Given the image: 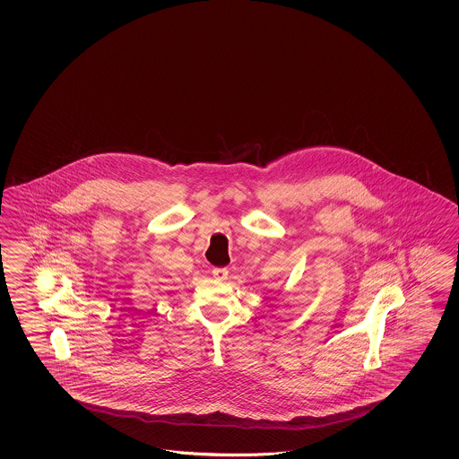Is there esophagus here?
I'll return each mask as SVG.
<instances>
[{
  "label": "esophagus",
  "instance_id": "esophagus-1",
  "mask_svg": "<svg viewBox=\"0 0 459 459\" xmlns=\"http://www.w3.org/2000/svg\"><path fill=\"white\" fill-rule=\"evenodd\" d=\"M212 275L213 279L225 280L227 275H229V270L225 269V267H215L212 270Z\"/></svg>",
  "mask_w": 459,
  "mask_h": 459
}]
</instances>
